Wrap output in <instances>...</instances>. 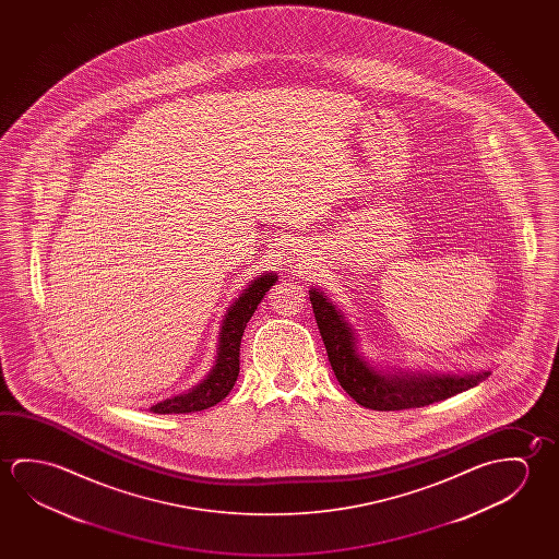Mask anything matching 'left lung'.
<instances>
[{
	"label": "left lung",
	"instance_id": "8db88e82",
	"mask_svg": "<svg viewBox=\"0 0 559 559\" xmlns=\"http://www.w3.org/2000/svg\"><path fill=\"white\" fill-rule=\"evenodd\" d=\"M310 302L338 384L367 409L402 412L425 407L466 392L487 376V372L466 376L380 374L365 358L358 357L355 333L343 313L316 288L310 290Z\"/></svg>",
	"mask_w": 559,
	"mask_h": 559
}]
</instances>
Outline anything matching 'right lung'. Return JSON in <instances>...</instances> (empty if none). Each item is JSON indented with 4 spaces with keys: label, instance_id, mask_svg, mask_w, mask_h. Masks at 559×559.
<instances>
[{
    "label": "right lung",
    "instance_id": "1",
    "mask_svg": "<svg viewBox=\"0 0 559 559\" xmlns=\"http://www.w3.org/2000/svg\"><path fill=\"white\" fill-rule=\"evenodd\" d=\"M275 273L257 276L249 284L246 293L239 296L236 302L229 306L228 313L222 323L221 345L216 365L197 388L189 390L187 394L175 395L165 402H159L150 409L154 413H194L209 409L212 405L222 402L231 392L239 374V345L243 337V330L248 328V321L255 313L257 306L263 300L266 290L275 284Z\"/></svg>",
    "mask_w": 559,
    "mask_h": 559
}]
</instances>
